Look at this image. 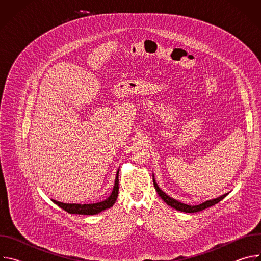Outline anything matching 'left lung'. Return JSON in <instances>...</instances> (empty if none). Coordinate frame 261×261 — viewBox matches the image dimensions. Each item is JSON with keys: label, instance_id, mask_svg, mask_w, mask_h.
Returning <instances> with one entry per match:
<instances>
[{"label": "left lung", "instance_id": "1", "mask_svg": "<svg viewBox=\"0 0 261 261\" xmlns=\"http://www.w3.org/2000/svg\"><path fill=\"white\" fill-rule=\"evenodd\" d=\"M153 181H154L155 189H156V191L158 192L159 196L162 198V200H163L164 202H166L169 206L175 208L176 211H180V212H184V213H197V212L203 211V210H205V208H207V207H210V206H213V205L217 204L219 201H221L223 198L226 197L227 194H228V193H226V194L222 195V196H220V197H218V198H215V199H212V200H207V201H205V202H203V203H201V204H199V205H188V204H185V203H181V202L177 201L176 199H173V198L169 197L165 192H163V191L158 187V185H157V182H156V180H155L154 177H153Z\"/></svg>", "mask_w": 261, "mask_h": 261}]
</instances>
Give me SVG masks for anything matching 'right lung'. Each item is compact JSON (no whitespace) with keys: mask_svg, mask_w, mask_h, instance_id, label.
<instances>
[{"mask_svg":"<svg viewBox=\"0 0 261 261\" xmlns=\"http://www.w3.org/2000/svg\"><path fill=\"white\" fill-rule=\"evenodd\" d=\"M119 194V171L117 172L116 181L114 186V190L111 192L110 196L105 199L104 201L97 202V203H91V204H76V203H63L57 200H53L56 204H58L60 207L65 210L66 212L70 214H79V215H96L100 212L109 208L113 206L118 198Z\"/></svg>","mask_w":261,"mask_h":261,"instance_id":"1","label":"right lung"}]
</instances>
